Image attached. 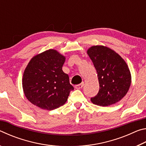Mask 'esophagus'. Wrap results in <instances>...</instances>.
I'll use <instances>...</instances> for the list:
<instances>
[{
    "label": "esophagus",
    "instance_id": "obj_1",
    "mask_svg": "<svg viewBox=\"0 0 146 146\" xmlns=\"http://www.w3.org/2000/svg\"><path fill=\"white\" fill-rule=\"evenodd\" d=\"M84 82H82L81 84H80L76 85V86H75V88L76 89H77V90H79V89L82 88L83 87V86H84Z\"/></svg>",
    "mask_w": 146,
    "mask_h": 146
}]
</instances>
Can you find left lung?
<instances>
[{
	"label": "left lung",
	"instance_id": "1",
	"mask_svg": "<svg viewBox=\"0 0 146 146\" xmlns=\"http://www.w3.org/2000/svg\"><path fill=\"white\" fill-rule=\"evenodd\" d=\"M97 70L99 91L91 102L100 106L117 103L125 97L131 82V75L125 60L108 47L93 46L87 51Z\"/></svg>",
	"mask_w": 146,
	"mask_h": 146
}]
</instances>
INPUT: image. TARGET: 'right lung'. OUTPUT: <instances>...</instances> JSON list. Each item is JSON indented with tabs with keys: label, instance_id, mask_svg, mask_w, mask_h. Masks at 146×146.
Segmentation results:
<instances>
[{
	"label": "right lung",
	"instance_id": "1",
	"mask_svg": "<svg viewBox=\"0 0 146 146\" xmlns=\"http://www.w3.org/2000/svg\"><path fill=\"white\" fill-rule=\"evenodd\" d=\"M66 57L49 49L34 56L23 77L24 95L29 102L42 110H53L63 106L73 87L62 71Z\"/></svg>",
	"mask_w": 146,
	"mask_h": 146
}]
</instances>
